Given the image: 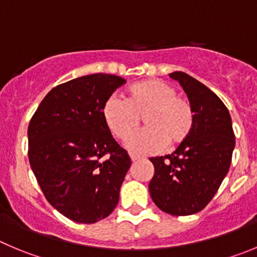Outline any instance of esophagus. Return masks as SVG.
I'll return each instance as SVG.
<instances>
[{
	"mask_svg": "<svg viewBox=\"0 0 257 257\" xmlns=\"http://www.w3.org/2000/svg\"><path fill=\"white\" fill-rule=\"evenodd\" d=\"M131 160H132V162H137V161H140L141 157H138V156L131 155Z\"/></svg>",
	"mask_w": 257,
	"mask_h": 257,
	"instance_id": "esophagus-1",
	"label": "esophagus"
}]
</instances>
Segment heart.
Segmentation results:
<instances>
[{
	"instance_id": "obj_1",
	"label": "heart",
	"mask_w": 257,
	"mask_h": 257,
	"mask_svg": "<svg viewBox=\"0 0 257 257\" xmlns=\"http://www.w3.org/2000/svg\"><path fill=\"white\" fill-rule=\"evenodd\" d=\"M102 116L114 137L126 141L145 117L147 128L126 143L137 155L157 153L169 145H183L194 128V110L190 102L176 95V90L161 80H143L126 90V100L111 96L102 106Z\"/></svg>"
}]
</instances>
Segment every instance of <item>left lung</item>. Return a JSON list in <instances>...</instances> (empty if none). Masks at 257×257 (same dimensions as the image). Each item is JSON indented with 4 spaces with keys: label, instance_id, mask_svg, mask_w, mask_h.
<instances>
[{
    "label": "left lung",
    "instance_id": "left-lung-1",
    "mask_svg": "<svg viewBox=\"0 0 257 257\" xmlns=\"http://www.w3.org/2000/svg\"><path fill=\"white\" fill-rule=\"evenodd\" d=\"M194 110V128L171 155L152 157L155 175L150 194L171 215H190L208 205L226 177L232 161L234 133L231 115L212 90L184 72H172Z\"/></svg>",
    "mask_w": 257,
    "mask_h": 257
}]
</instances>
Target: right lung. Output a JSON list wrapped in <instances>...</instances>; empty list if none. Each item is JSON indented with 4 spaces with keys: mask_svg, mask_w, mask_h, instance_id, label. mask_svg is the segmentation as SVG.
<instances>
[{
    "mask_svg": "<svg viewBox=\"0 0 257 257\" xmlns=\"http://www.w3.org/2000/svg\"><path fill=\"white\" fill-rule=\"evenodd\" d=\"M124 83L95 73L56 86L29 124L31 170L52 207L73 222H99L119 201L132 162L112 138L102 106Z\"/></svg>",
    "mask_w": 257,
    "mask_h": 257,
    "instance_id": "obj_1",
    "label": "right lung"
}]
</instances>
